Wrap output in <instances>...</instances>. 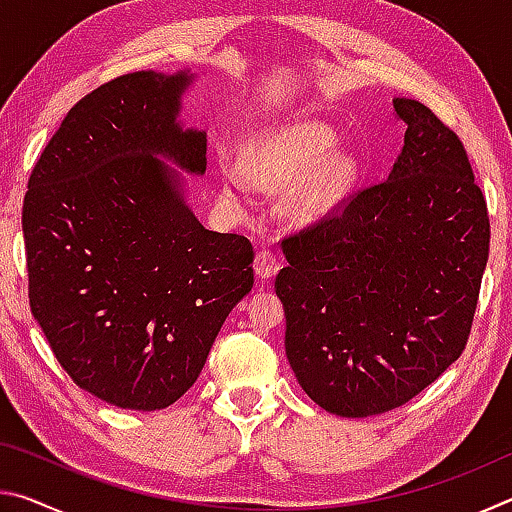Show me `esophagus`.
<instances>
[{"label":"esophagus","mask_w":512,"mask_h":512,"mask_svg":"<svg viewBox=\"0 0 512 512\" xmlns=\"http://www.w3.org/2000/svg\"><path fill=\"white\" fill-rule=\"evenodd\" d=\"M277 271H280V259L275 257L273 250L271 248L257 250V255H255V273L262 277V280H268V277H273Z\"/></svg>","instance_id":"obj_1"}]
</instances>
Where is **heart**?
I'll use <instances>...</instances> for the list:
<instances>
[{
  "label": "heart",
  "mask_w": 512,
  "mask_h": 512,
  "mask_svg": "<svg viewBox=\"0 0 512 512\" xmlns=\"http://www.w3.org/2000/svg\"><path fill=\"white\" fill-rule=\"evenodd\" d=\"M334 144L336 135L332 128L318 124V121H300V124L282 128L280 133L266 137L262 146L248 155L246 171H223V192L225 196L237 198L248 194L250 183L262 187L293 183L325 158L334 149ZM354 173H357V164L350 155H329L293 189L289 198L291 214L298 219H311V216L323 214L345 196L354 180Z\"/></svg>",
  "instance_id": "obj_1"
}]
</instances>
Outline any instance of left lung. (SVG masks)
<instances>
[{
	"mask_svg": "<svg viewBox=\"0 0 512 512\" xmlns=\"http://www.w3.org/2000/svg\"><path fill=\"white\" fill-rule=\"evenodd\" d=\"M393 106L406 133L391 176L282 239L275 277L298 384L343 418L397 409L461 357L488 262L463 142L424 103Z\"/></svg>",
	"mask_w": 512,
	"mask_h": 512,
	"instance_id": "8db88e82",
	"label": "left lung"
}]
</instances>
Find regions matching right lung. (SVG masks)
<instances>
[{"label":"right lung","instance_id":"add662e5","mask_svg":"<svg viewBox=\"0 0 512 512\" xmlns=\"http://www.w3.org/2000/svg\"><path fill=\"white\" fill-rule=\"evenodd\" d=\"M189 83L149 69L85 94L24 196L33 318L74 384L119 409L183 397L253 289L250 241L203 228L158 160L205 173L207 135L176 121Z\"/></svg>","mask_w":512,"mask_h":512}]
</instances>
